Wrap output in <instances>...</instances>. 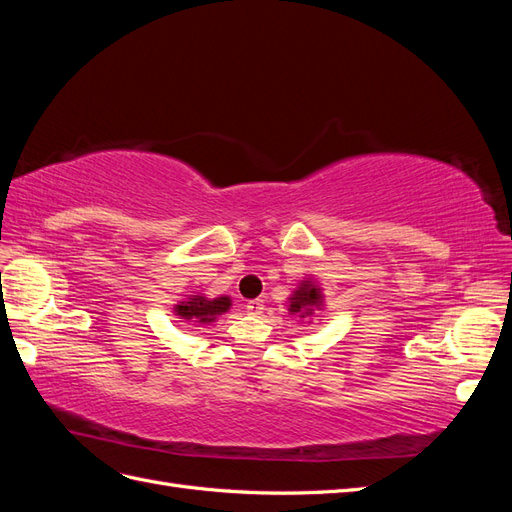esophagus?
I'll use <instances>...</instances> for the list:
<instances>
[{
	"label": "esophagus",
	"mask_w": 512,
	"mask_h": 512,
	"mask_svg": "<svg viewBox=\"0 0 512 512\" xmlns=\"http://www.w3.org/2000/svg\"><path fill=\"white\" fill-rule=\"evenodd\" d=\"M247 312H250L252 316H260L262 309H265V301L262 299H254V301H247Z\"/></svg>",
	"instance_id": "obj_1"
}]
</instances>
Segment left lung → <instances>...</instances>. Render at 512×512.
Here are the masks:
<instances>
[{"instance_id":"8db88e82","label":"left lung","mask_w":512,"mask_h":512,"mask_svg":"<svg viewBox=\"0 0 512 512\" xmlns=\"http://www.w3.org/2000/svg\"><path fill=\"white\" fill-rule=\"evenodd\" d=\"M290 301V312L292 314H299L301 318H309L316 314V309H322L324 299H322V290L309 280H303L301 286L294 290Z\"/></svg>"}]
</instances>
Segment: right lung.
<instances>
[{
	"label": "right lung",
	"mask_w": 512,
	"mask_h": 512,
	"mask_svg": "<svg viewBox=\"0 0 512 512\" xmlns=\"http://www.w3.org/2000/svg\"><path fill=\"white\" fill-rule=\"evenodd\" d=\"M230 305V297L207 299L203 294H190L188 301H181L179 305H175V314L196 324H211L220 314L228 312Z\"/></svg>",
	"instance_id": "add662e5"
}]
</instances>
